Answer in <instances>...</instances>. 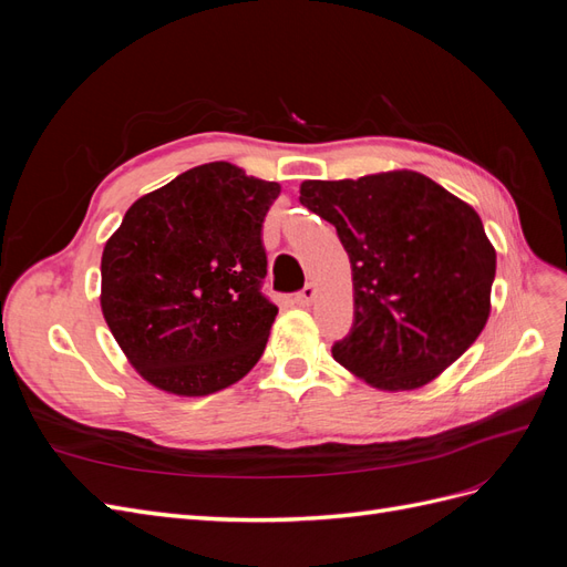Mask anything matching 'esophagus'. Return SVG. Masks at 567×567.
<instances>
[{
    "label": "esophagus",
    "instance_id": "esophagus-1",
    "mask_svg": "<svg viewBox=\"0 0 567 567\" xmlns=\"http://www.w3.org/2000/svg\"><path fill=\"white\" fill-rule=\"evenodd\" d=\"M315 293H317V288H315L312 284H307V286L300 290V293L296 296V300H298L300 305H310V302L315 300Z\"/></svg>",
    "mask_w": 567,
    "mask_h": 567
}]
</instances>
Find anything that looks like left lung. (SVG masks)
Here are the masks:
<instances>
[{
	"instance_id": "left-lung-1",
	"label": "left lung",
	"mask_w": 567,
	"mask_h": 567,
	"mask_svg": "<svg viewBox=\"0 0 567 567\" xmlns=\"http://www.w3.org/2000/svg\"><path fill=\"white\" fill-rule=\"evenodd\" d=\"M350 255L354 323L333 359L379 390H416L454 364L489 317L496 252L483 219L411 169L300 184Z\"/></svg>"
}]
</instances>
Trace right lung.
<instances>
[{
  "mask_svg": "<svg viewBox=\"0 0 567 567\" xmlns=\"http://www.w3.org/2000/svg\"><path fill=\"white\" fill-rule=\"evenodd\" d=\"M279 194L217 161L132 203L101 255V312L144 381L203 398L257 364L279 312L260 290Z\"/></svg>",
  "mask_w": 567,
  "mask_h": 567,
  "instance_id": "add662e5",
  "label": "right lung"
}]
</instances>
